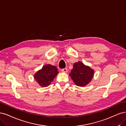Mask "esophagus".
<instances>
[{"label":"esophagus","instance_id":"obj_1","mask_svg":"<svg viewBox=\"0 0 126 126\" xmlns=\"http://www.w3.org/2000/svg\"><path fill=\"white\" fill-rule=\"evenodd\" d=\"M61 71L63 72H64V73H67V69L66 68H62L61 70Z\"/></svg>","mask_w":126,"mask_h":126}]
</instances>
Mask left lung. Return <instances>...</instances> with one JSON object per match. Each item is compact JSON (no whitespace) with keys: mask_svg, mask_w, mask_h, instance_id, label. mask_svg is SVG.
Returning a JSON list of instances; mask_svg holds the SVG:
<instances>
[{"mask_svg":"<svg viewBox=\"0 0 126 126\" xmlns=\"http://www.w3.org/2000/svg\"><path fill=\"white\" fill-rule=\"evenodd\" d=\"M69 75L77 86H84L91 82L94 71L79 61L74 64L73 68Z\"/></svg>","mask_w":126,"mask_h":126,"instance_id":"obj_1","label":"left lung"}]
</instances>
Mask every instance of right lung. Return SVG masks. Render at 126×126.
Returning <instances> with one entry per match:
<instances>
[{
    "label": "right lung",
    "instance_id": "1",
    "mask_svg": "<svg viewBox=\"0 0 126 126\" xmlns=\"http://www.w3.org/2000/svg\"><path fill=\"white\" fill-rule=\"evenodd\" d=\"M58 73L56 67L47 64L44 65L41 70L36 72L34 75V79L40 86L47 87L51 84Z\"/></svg>",
    "mask_w": 126,
    "mask_h": 126
}]
</instances>
